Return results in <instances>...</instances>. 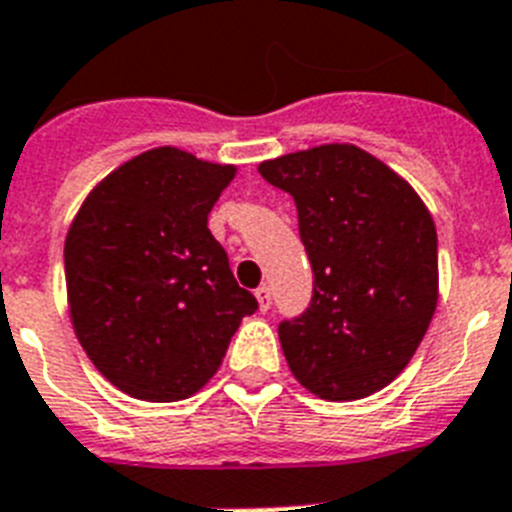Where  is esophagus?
Returning a JSON list of instances; mask_svg holds the SVG:
<instances>
[{
    "label": "esophagus",
    "instance_id": "obj_1",
    "mask_svg": "<svg viewBox=\"0 0 512 512\" xmlns=\"http://www.w3.org/2000/svg\"><path fill=\"white\" fill-rule=\"evenodd\" d=\"M255 297H257V307H260V310H270V289L268 286H260V289H257L255 292Z\"/></svg>",
    "mask_w": 512,
    "mask_h": 512
}]
</instances>
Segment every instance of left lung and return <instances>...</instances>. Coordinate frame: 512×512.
<instances>
[{
    "label": "left lung",
    "mask_w": 512,
    "mask_h": 512,
    "mask_svg": "<svg viewBox=\"0 0 512 512\" xmlns=\"http://www.w3.org/2000/svg\"><path fill=\"white\" fill-rule=\"evenodd\" d=\"M289 191L313 265V302L278 326L289 371L328 402L363 400L405 371L439 299L436 226L418 191L336 141L257 165Z\"/></svg>",
    "instance_id": "left-lung-1"
}]
</instances>
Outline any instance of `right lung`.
<instances>
[{
	"mask_svg": "<svg viewBox=\"0 0 512 512\" xmlns=\"http://www.w3.org/2000/svg\"><path fill=\"white\" fill-rule=\"evenodd\" d=\"M236 170L178 147L147 149L107 173L70 223V323L94 368L136 400L197 394L257 310L207 228Z\"/></svg>",
	"mask_w": 512,
	"mask_h": 512,
	"instance_id": "add662e5",
	"label": "right lung"
}]
</instances>
